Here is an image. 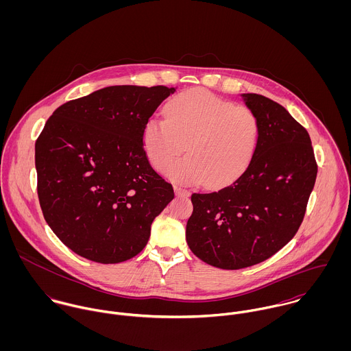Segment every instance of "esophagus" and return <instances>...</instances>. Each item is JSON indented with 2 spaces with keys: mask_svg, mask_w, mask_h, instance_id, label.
Here are the masks:
<instances>
[{
  "mask_svg": "<svg viewBox=\"0 0 351 351\" xmlns=\"http://www.w3.org/2000/svg\"><path fill=\"white\" fill-rule=\"evenodd\" d=\"M174 192H176V195H177V196H181V197L188 196V192H186L184 188L178 186V185H176V186H174Z\"/></svg>",
  "mask_w": 351,
  "mask_h": 351,
  "instance_id": "34e87169",
  "label": "esophagus"
}]
</instances>
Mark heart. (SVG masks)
<instances>
[{"mask_svg":"<svg viewBox=\"0 0 351 351\" xmlns=\"http://www.w3.org/2000/svg\"><path fill=\"white\" fill-rule=\"evenodd\" d=\"M259 135V119L250 108L195 89L170 101L166 117L147 120L143 146L159 171L185 147L188 155L166 171L173 181L196 184L204 180L209 186H223L249 167Z\"/></svg>","mask_w":351,"mask_h":351,"instance_id":"obj_1","label":"heart"}]
</instances>
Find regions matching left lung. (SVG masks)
Wrapping results in <instances>:
<instances>
[{
	"label": "left lung",
	"mask_w": 351,
	"mask_h": 351,
	"mask_svg": "<svg viewBox=\"0 0 351 351\" xmlns=\"http://www.w3.org/2000/svg\"><path fill=\"white\" fill-rule=\"evenodd\" d=\"M259 119L249 167L230 185L193 193L186 242L208 265L237 270L266 261L298 232L317 165L306 130L265 96L242 95Z\"/></svg>",
	"instance_id": "left-lung-1"
}]
</instances>
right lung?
I'll return each mask as SVG.
<instances>
[{"mask_svg":"<svg viewBox=\"0 0 351 351\" xmlns=\"http://www.w3.org/2000/svg\"><path fill=\"white\" fill-rule=\"evenodd\" d=\"M166 86H108L60 105L35 143L38 196L53 234L99 263L145 249L154 219L174 199L152 167L143 128Z\"/></svg>","mask_w":351,"mask_h":351,"instance_id":"add662e5","label":"right lung"}]
</instances>
